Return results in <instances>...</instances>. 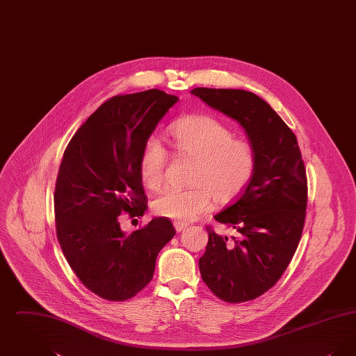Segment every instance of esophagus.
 I'll return each instance as SVG.
<instances>
[{
    "label": "esophagus",
    "mask_w": 356,
    "mask_h": 356,
    "mask_svg": "<svg viewBox=\"0 0 356 356\" xmlns=\"http://www.w3.org/2000/svg\"><path fill=\"white\" fill-rule=\"evenodd\" d=\"M173 225H175V229H176L177 232H181V231H184L186 228V222H181V221H175Z\"/></svg>",
    "instance_id": "34e87169"
}]
</instances>
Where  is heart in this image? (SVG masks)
Here are the masks:
<instances>
[{"label": "heart", "instance_id": "b5f03b06", "mask_svg": "<svg viewBox=\"0 0 356 356\" xmlns=\"http://www.w3.org/2000/svg\"><path fill=\"white\" fill-rule=\"evenodd\" d=\"M175 149L195 159L191 188L165 189L153 203L157 215L172 220H196L208 213L215 199L232 202L251 181L256 168L254 144L236 137L234 129L211 115H192L170 127ZM168 152L163 143L151 136L140 154V177L149 189H157L165 177Z\"/></svg>", "mask_w": 356, "mask_h": 356}]
</instances>
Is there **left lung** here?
Returning <instances> with one entry per match:
<instances>
[{
    "label": "left lung",
    "instance_id": "obj_1",
    "mask_svg": "<svg viewBox=\"0 0 356 356\" xmlns=\"http://www.w3.org/2000/svg\"><path fill=\"white\" fill-rule=\"evenodd\" d=\"M191 93L236 120L256 151L251 181L215 215L236 235L207 227L209 238L199 260L204 283L219 299L248 302L276 284L298 248L307 208L305 163L296 136L252 92L195 88Z\"/></svg>",
    "mask_w": 356,
    "mask_h": 356
}]
</instances>
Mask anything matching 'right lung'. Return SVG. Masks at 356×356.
Segmentation results:
<instances>
[{
  "label": "right lung",
  "mask_w": 356,
  "mask_h": 356,
  "mask_svg": "<svg viewBox=\"0 0 356 356\" xmlns=\"http://www.w3.org/2000/svg\"><path fill=\"white\" fill-rule=\"evenodd\" d=\"M179 97L159 89L102 104L69 141L54 191L57 238L85 287L109 302L134 298L153 277L156 257L175 236L170 219L154 218L125 235L119 218H140L147 196L140 154Z\"/></svg>",
  "instance_id": "add662e5"
}]
</instances>
